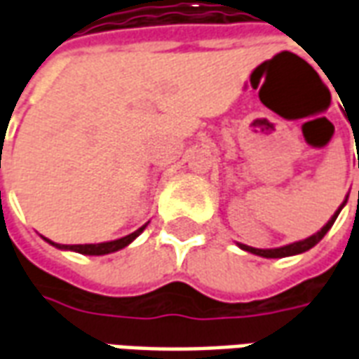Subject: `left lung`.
Here are the masks:
<instances>
[{"mask_svg":"<svg viewBox=\"0 0 359 359\" xmlns=\"http://www.w3.org/2000/svg\"><path fill=\"white\" fill-rule=\"evenodd\" d=\"M358 167H359V165H358ZM346 202H348V196L344 198V202H342V205H340L339 210L334 211V215H332V217L327 221V225H325L321 231H317L316 234H311V236H308V238H304V241L292 242V244H286V246H280V248H269V250L252 248V246H246V244H241V242H238V246H241L242 250L250 252V254H256V256H262V257H288V256H296V254H304V252H308L309 248H313L317 242L321 241L325 234L329 233V229H331L332 223L337 221L340 210H342V208L346 205Z\"/></svg>","mask_w":359,"mask_h":359,"instance_id":"8db88e82","label":"left lung"}]
</instances>
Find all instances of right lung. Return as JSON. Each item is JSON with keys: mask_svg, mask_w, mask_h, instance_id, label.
<instances>
[{"mask_svg": "<svg viewBox=\"0 0 359 359\" xmlns=\"http://www.w3.org/2000/svg\"><path fill=\"white\" fill-rule=\"evenodd\" d=\"M146 226H148V223L142 225L138 231H134V233L123 236V238H117V241L109 242H100V244H73V246H67V244L51 242L50 238H43V241L50 242L51 246H55V248L59 250H71V252H79V254H84V256H105V254H111V252H117V250H123L125 246H128Z\"/></svg>", "mask_w": 359, "mask_h": 359, "instance_id": "obj_1", "label": "right lung"}]
</instances>
